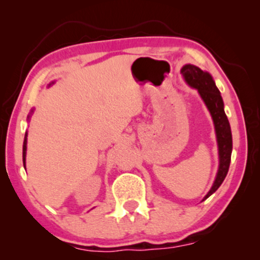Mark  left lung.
I'll return each mask as SVG.
<instances>
[{
    "label": "left lung",
    "mask_w": 260,
    "mask_h": 260,
    "mask_svg": "<svg viewBox=\"0 0 260 260\" xmlns=\"http://www.w3.org/2000/svg\"><path fill=\"white\" fill-rule=\"evenodd\" d=\"M181 72H182L187 83L199 91L201 98L204 99L205 104L207 105L209 112H211L213 122H214L215 125L220 163L214 183H213L208 194L205 197V199H207L221 186L227 173H229L231 154H232V134H231L229 119H227L226 113L223 111L222 98L209 73L204 72L199 67L190 65V63L183 66Z\"/></svg>",
    "instance_id": "left-lung-1"
}]
</instances>
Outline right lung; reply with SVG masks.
Listing matches in <instances>:
<instances>
[{
	"label": "right lung",
	"mask_w": 260,
	"mask_h": 260,
	"mask_svg": "<svg viewBox=\"0 0 260 260\" xmlns=\"http://www.w3.org/2000/svg\"><path fill=\"white\" fill-rule=\"evenodd\" d=\"M26 150H27V133H26V135H24V141H23V149H22L23 166H26Z\"/></svg>",
	"instance_id": "obj_1"
}]
</instances>
